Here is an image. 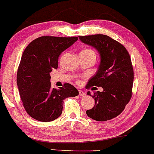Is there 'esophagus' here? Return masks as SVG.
Segmentation results:
<instances>
[{
	"instance_id": "obj_1",
	"label": "esophagus",
	"mask_w": 154,
	"mask_h": 154,
	"mask_svg": "<svg viewBox=\"0 0 154 154\" xmlns=\"http://www.w3.org/2000/svg\"><path fill=\"white\" fill-rule=\"evenodd\" d=\"M86 96V93L85 92L82 91V90H79V96H82V97H84V96Z\"/></svg>"
}]
</instances>
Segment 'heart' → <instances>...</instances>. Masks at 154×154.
I'll return each mask as SVG.
<instances>
[{"instance_id":"heart-1","label":"heart","mask_w":154,"mask_h":154,"mask_svg":"<svg viewBox=\"0 0 154 154\" xmlns=\"http://www.w3.org/2000/svg\"><path fill=\"white\" fill-rule=\"evenodd\" d=\"M82 53H92V54H95L94 51L92 50H90V49H85V50H82Z\"/></svg>"}]
</instances>
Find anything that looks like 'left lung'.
<instances>
[{"label":"left lung","instance_id":"obj_1","mask_svg":"<svg viewBox=\"0 0 154 154\" xmlns=\"http://www.w3.org/2000/svg\"><path fill=\"white\" fill-rule=\"evenodd\" d=\"M81 42L94 47L100 55L97 72L88 81L86 88H103L93 96L95 105L86 113L90 118L104 122L112 119L124 110L132 96L134 69L126 48L105 35L79 36Z\"/></svg>","mask_w":154,"mask_h":154}]
</instances>
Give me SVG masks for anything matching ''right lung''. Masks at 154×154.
<instances>
[{
    "label": "right lung",
    "instance_id": "obj_1",
    "mask_svg": "<svg viewBox=\"0 0 154 154\" xmlns=\"http://www.w3.org/2000/svg\"><path fill=\"white\" fill-rule=\"evenodd\" d=\"M78 40L77 37L42 36L32 42L23 51L17 72V85L26 112L40 122H52L62 112L66 98L79 91L66 83L58 90L51 88L50 72L58 68L63 51Z\"/></svg>",
    "mask_w": 154,
    "mask_h": 154
}]
</instances>
